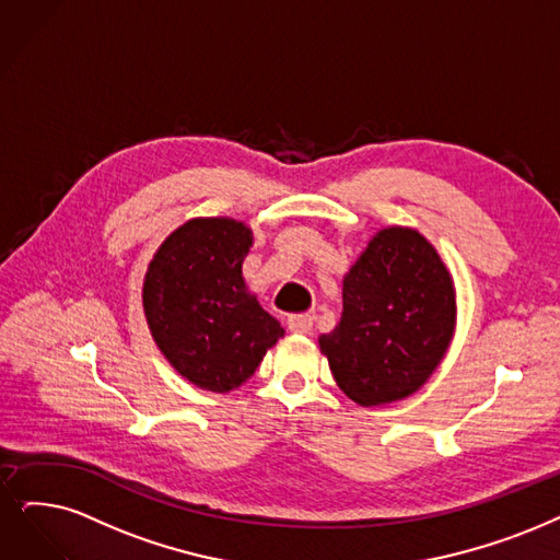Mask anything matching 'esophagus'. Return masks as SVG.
Returning <instances> with one entry per match:
<instances>
[{"instance_id":"34e87169","label":"esophagus","mask_w":560,"mask_h":560,"mask_svg":"<svg viewBox=\"0 0 560 560\" xmlns=\"http://www.w3.org/2000/svg\"><path fill=\"white\" fill-rule=\"evenodd\" d=\"M287 328L299 335H307L312 330V317L310 315H292L287 319Z\"/></svg>"}]
</instances>
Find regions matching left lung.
Listing matches in <instances>:
<instances>
[{
  "label": "left lung",
  "instance_id": "1",
  "mask_svg": "<svg viewBox=\"0 0 560 560\" xmlns=\"http://www.w3.org/2000/svg\"><path fill=\"white\" fill-rule=\"evenodd\" d=\"M453 276L434 245L409 228L378 232L342 282V319L322 335L340 390L361 407L416 393L455 332Z\"/></svg>",
  "mask_w": 560,
  "mask_h": 560
}]
</instances>
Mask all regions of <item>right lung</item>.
Segmentation results:
<instances>
[{
  "mask_svg": "<svg viewBox=\"0 0 560 560\" xmlns=\"http://www.w3.org/2000/svg\"><path fill=\"white\" fill-rule=\"evenodd\" d=\"M253 232L232 218H192L153 255L142 303L155 345L197 388L248 382L284 328L248 294L241 266Z\"/></svg>",
  "mask_w": 560,
  "mask_h": 560,
  "instance_id": "right-lung-1",
  "label": "right lung"
}]
</instances>
